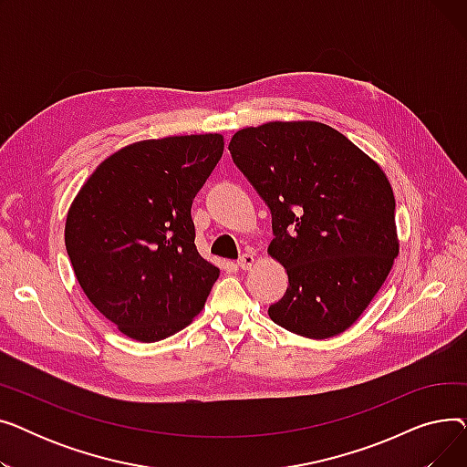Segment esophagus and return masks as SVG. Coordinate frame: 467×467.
<instances>
[{"instance_id": "obj_1", "label": "esophagus", "mask_w": 467, "mask_h": 467, "mask_svg": "<svg viewBox=\"0 0 467 467\" xmlns=\"http://www.w3.org/2000/svg\"><path fill=\"white\" fill-rule=\"evenodd\" d=\"M255 263V255L254 254H242L236 261V265L242 268V271H248V268H252Z\"/></svg>"}]
</instances>
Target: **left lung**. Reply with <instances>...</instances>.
Wrapping results in <instances>:
<instances>
[{"instance_id": "1", "label": "left lung", "mask_w": 467, "mask_h": 467, "mask_svg": "<svg viewBox=\"0 0 467 467\" xmlns=\"http://www.w3.org/2000/svg\"><path fill=\"white\" fill-rule=\"evenodd\" d=\"M229 151L271 210L268 254L287 271L271 320L308 338L348 329L400 252L394 191L380 166L314 120L242 129Z\"/></svg>"}]
</instances>
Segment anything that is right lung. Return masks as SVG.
<instances>
[{"instance_id": "obj_1", "label": "right lung", "mask_w": 467, "mask_h": 467, "mask_svg": "<svg viewBox=\"0 0 467 467\" xmlns=\"http://www.w3.org/2000/svg\"><path fill=\"white\" fill-rule=\"evenodd\" d=\"M223 136L145 140L113 153L66 219V250L88 301L122 333L157 342L206 303L219 268L194 246L191 206Z\"/></svg>"}]
</instances>
